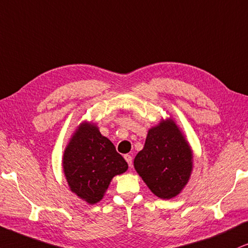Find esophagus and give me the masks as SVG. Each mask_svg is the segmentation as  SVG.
Instances as JSON below:
<instances>
[{
	"label": "esophagus",
	"mask_w": 248,
	"mask_h": 248,
	"mask_svg": "<svg viewBox=\"0 0 248 248\" xmlns=\"http://www.w3.org/2000/svg\"><path fill=\"white\" fill-rule=\"evenodd\" d=\"M124 159H126V161L128 162V165H129V167H131V166H133V156L129 155H124Z\"/></svg>",
	"instance_id": "1"
}]
</instances>
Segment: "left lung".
Masks as SVG:
<instances>
[{
  "label": "left lung",
  "instance_id": "1",
  "mask_svg": "<svg viewBox=\"0 0 248 248\" xmlns=\"http://www.w3.org/2000/svg\"><path fill=\"white\" fill-rule=\"evenodd\" d=\"M134 168L160 199L174 198L186 187L193 170V151L170 115L147 130L144 147L134 159Z\"/></svg>",
  "mask_w": 248,
  "mask_h": 248
}]
</instances>
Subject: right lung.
I'll return each instance as SVG.
<instances>
[{"label":"right lung","mask_w":248,"mask_h":248,"mask_svg":"<svg viewBox=\"0 0 248 248\" xmlns=\"http://www.w3.org/2000/svg\"><path fill=\"white\" fill-rule=\"evenodd\" d=\"M62 166L70 190L89 205L101 202L112 178L128 169L113 143L89 121H82L73 131Z\"/></svg>","instance_id":"1"}]
</instances>
